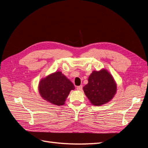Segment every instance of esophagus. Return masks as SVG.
<instances>
[{"mask_svg":"<svg viewBox=\"0 0 148 148\" xmlns=\"http://www.w3.org/2000/svg\"><path fill=\"white\" fill-rule=\"evenodd\" d=\"M82 89H83V86H82V85L77 87V90H78V91H82Z\"/></svg>","mask_w":148,"mask_h":148,"instance_id":"esophagus-1","label":"esophagus"}]
</instances>
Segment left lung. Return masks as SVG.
<instances>
[{
	"label": "left lung",
	"instance_id": "left-lung-1",
	"mask_svg": "<svg viewBox=\"0 0 148 148\" xmlns=\"http://www.w3.org/2000/svg\"><path fill=\"white\" fill-rule=\"evenodd\" d=\"M114 79L108 71H94L83 87L84 94L94 106H99L110 101L117 91Z\"/></svg>",
	"mask_w": 148,
	"mask_h": 148
}]
</instances>
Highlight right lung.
Listing matches in <instances>:
<instances>
[{"instance_id": "obj_1", "label": "right lung", "mask_w": 148, "mask_h": 148, "mask_svg": "<svg viewBox=\"0 0 148 148\" xmlns=\"http://www.w3.org/2000/svg\"><path fill=\"white\" fill-rule=\"evenodd\" d=\"M75 86L60 71H57L41 79L39 91L44 99L57 106L65 104L67 96Z\"/></svg>"}]
</instances>
